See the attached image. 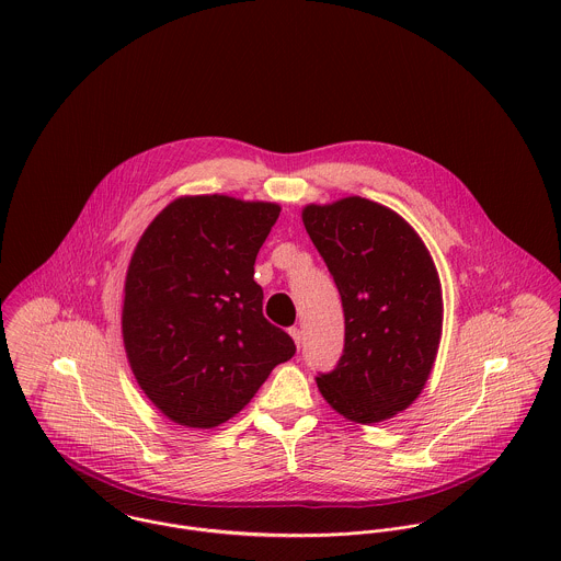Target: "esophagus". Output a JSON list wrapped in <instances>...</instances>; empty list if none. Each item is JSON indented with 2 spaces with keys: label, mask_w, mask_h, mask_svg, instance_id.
<instances>
[{
  "label": "esophagus",
  "mask_w": 561,
  "mask_h": 561,
  "mask_svg": "<svg viewBox=\"0 0 561 561\" xmlns=\"http://www.w3.org/2000/svg\"><path fill=\"white\" fill-rule=\"evenodd\" d=\"M289 334H291V336H294V341H296V345H298V350H300V345H302V330H300V328H296V325H294V328H291V330H289Z\"/></svg>",
  "instance_id": "34e87169"
}]
</instances>
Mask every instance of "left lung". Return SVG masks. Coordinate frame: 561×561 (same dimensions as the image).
I'll use <instances>...</instances> for the list:
<instances>
[{"mask_svg":"<svg viewBox=\"0 0 561 561\" xmlns=\"http://www.w3.org/2000/svg\"><path fill=\"white\" fill-rule=\"evenodd\" d=\"M309 238L339 289L345 339L325 401L356 423H378L421 393L443 332V294L432 256L400 216L350 196L302 211Z\"/></svg>","mask_w":561,"mask_h":561,"instance_id":"obj_1","label":"left lung"}]
</instances>
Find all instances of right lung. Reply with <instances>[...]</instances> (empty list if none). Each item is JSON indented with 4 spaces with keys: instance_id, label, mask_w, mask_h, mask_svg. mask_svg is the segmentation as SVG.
<instances>
[{
    "instance_id": "1",
    "label": "right lung",
    "mask_w": 561,
    "mask_h": 561,
    "mask_svg": "<svg viewBox=\"0 0 561 561\" xmlns=\"http://www.w3.org/2000/svg\"><path fill=\"white\" fill-rule=\"evenodd\" d=\"M280 214L272 203L190 196L138 241L125 280L123 339L147 398L179 425L216 427L296 354L263 318L254 261Z\"/></svg>"
}]
</instances>
